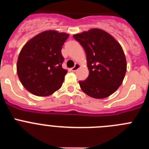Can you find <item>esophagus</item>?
<instances>
[{
  "label": "esophagus",
  "mask_w": 149,
  "mask_h": 149,
  "mask_svg": "<svg viewBox=\"0 0 149 149\" xmlns=\"http://www.w3.org/2000/svg\"><path fill=\"white\" fill-rule=\"evenodd\" d=\"M79 67H80V64H78V63H76L75 65H74V66L73 67V68H72V72H76V71L79 68Z\"/></svg>",
  "instance_id": "1"
}]
</instances>
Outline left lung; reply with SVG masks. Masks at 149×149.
<instances>
[{
    "mask_svg": "<svg viewBox=\"0 0 149 149\" xmlns=\"http://www.w3.org/2000/svg\"><path fill=\"white\" fill-rule=\"evenodd\" d=\"M86 52L89 74L79 81L83 92L95 98L110 96L121 86L127 70L124 51L110 34L91 29L73 36Z\"/></svg>",
    "mask_w": 149,
    "mask_h": 149,
    "instance_id": "obj_1",
    "label": "left lung"
}]
</instances>
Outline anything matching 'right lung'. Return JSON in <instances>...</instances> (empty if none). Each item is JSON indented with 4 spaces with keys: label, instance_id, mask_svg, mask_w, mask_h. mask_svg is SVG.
<instances>
[{
    "label": "right lung",
    "instance_id": "add662e5",
    "mask_svg": "<svg viewBox=\"0 0 149 149\" xmlns=\"http://www.w3.org/2000/svg\"><path fill=\"white\" fill-rule=\"evenodd\" d=\"M68 34L47 30L29 40L21 51L17 73L24 87L37 96L53 94L62 86L67 70L62 67V47Z\"/></svg>",
    "mask_w": 149,
    "mask_h": 149
}]
</instances>
